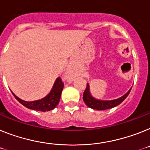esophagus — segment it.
Returning a JSON list of instances; mask_svg holds the SVG:
<instances>
[{
    "mask_svg": "<svg viewBox=\"0 0 150 150\" xmlns=\"http://www.w3.org/2000/svg\"><path fill=\"white\" fill-rule=\"evenodd\" d=\"M67 78H68V79H71V74H70V73H68V75H67Z\"/></svg>",
    "mask_w": 150,
    "mask_h": 150,
    "instance_id": "esophagus-1",
    "label": "esophagus"
}]
</instances>
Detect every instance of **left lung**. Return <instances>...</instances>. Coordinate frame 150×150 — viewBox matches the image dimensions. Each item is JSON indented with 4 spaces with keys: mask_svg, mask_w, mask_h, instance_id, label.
<instances>
[{
    "mask_svg": "<svg viewBox=\"0 0 150 150\" xmlns=\"http://www.w3.org/2000/svg\"><path fill=\"white\" fill-rule=\"evenodd\" d=\"M131 91V88L129 89V91L126 94H124V96H122L121 98L118 99H115V100H96L94 98L91 97L89 91V85L88 84H87L86 88H85V91L83 93V100L86 104V105L89 108L94 109V110H107V109H110V108H114V107L117 106L120 103H122L126 99V98L129 95V92Z\"/></svg>",
    "mask_w": 150,
    "mask_h": 150,
    "instance_id": "left-lung-1",
    "label": "left lung"
}]
</instances>
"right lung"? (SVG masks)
I'll return each instance as SVG.
<instances>
[{
  "label": "right lung",
  "mask_w": 150,
  "mask_h": 150,
  "mask_svg": "<svg viewBox=\"0 0 150 150\" xmlns=\"http://www.w3.org/2000/svg\"><path fill=\"white\" fill-rule=\"evenodd\" d=\"M63 87L64 83L62 81L61 78L59 77L56 79L51 92L48 94L46 98H44L41 99V100L30 101V102H27V101L21 100V99L19 98L18 97L16 96L13 93H12V94H13L15 98L17 99L19 102L22 104L26 108H29V109H32V110L45 112L52 110V109H54L57 106L59 102Z\"/></svg>",
  "instance_id": "1"
}]
</instances>
